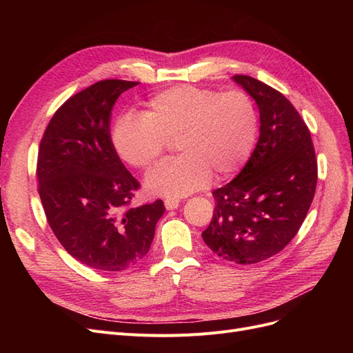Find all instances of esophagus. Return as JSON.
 Instances as JSON below:
<instances>
[{
  "mask_svg": "<svg viewBox=\"0 0 353 353\" xmlns=\"http://www.w3.org/2000/svg\"><path fill=\"white\" fill-rule=\"evenodd\" d=\"M165 206L168 210H174L179 206V200L178 199H166L165 200Z\"/></svg>",
  "mask_w": 353,
  "mask_h": 353,
  "instance_id": "esophagus-1",
  "label": "esophagus"
}]
</instances>
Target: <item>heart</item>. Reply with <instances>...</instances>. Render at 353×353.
I'll use <instances>...</instances> for the list:
<instances>
[{
	"label": "heart",
	"mask_w": 353,
	"mask_h": 353,
	"mask_svg": "<svg viewBox=\"0 0 353 353\" xmlns=\"http://www.w3.org/2000/svg\"><path fill=\"white\" fill-rule=\"evenodd\" d=\"M256 104L243 91L221 92L179 85L156 94L141 114L121 116L113 145L126 165L153 166L175 141L179 154L156 166L145 178L153 196L183 197L216 181L236 176L248 165L259 140Z\"/></svg>",
	"instance_id": "1"
}]
</instances>
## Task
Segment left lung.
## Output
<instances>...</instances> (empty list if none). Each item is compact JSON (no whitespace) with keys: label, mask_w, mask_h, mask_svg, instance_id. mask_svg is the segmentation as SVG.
Wrapping results in <instances>:
<instances>
[{"label":"left lung","mask_w":353,"mask_h":353,"mask_svg":"<svg viewBox=\"0 0 353 353\" xmlns=\"http://www.w3.org/2000/svg\"><path fill=\"white\" fill-rule=\"evenodd\" d=\"M258 104L259 140L231 183L213 191L215 210L201 232L228 262L250 265L292 241L314 200L318 166L306 123L284 95L252 77H232Z\"/></svg>","instance_id":"left-lung-1"}]
</instances>
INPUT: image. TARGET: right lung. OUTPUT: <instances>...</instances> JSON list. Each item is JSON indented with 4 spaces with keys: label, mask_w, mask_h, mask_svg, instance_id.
<instances>
[{
    "label": "right lung",
    "mask_w": 353,
    "mask_h": 353,
    "mask_svg": "<svg viewBox=\"0 0 353 353\" xmlns=\"http://www.w3.org/2000/svg\"><path fill=\"white\" fill-rule=\"evenodd\" d=\"M138 82L104 79L74 94L51 117L38 152V191L66 252L97 271L117 272L150 250L162 200L128 209L138 181L110 137L112 109Z\"/></svg>",
    "instance_id": "add662e5"
}]
</instances>
